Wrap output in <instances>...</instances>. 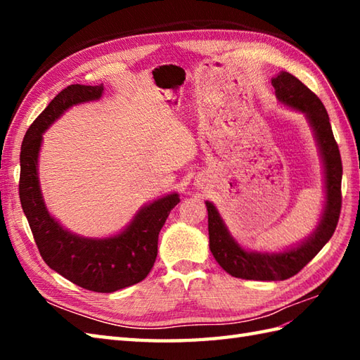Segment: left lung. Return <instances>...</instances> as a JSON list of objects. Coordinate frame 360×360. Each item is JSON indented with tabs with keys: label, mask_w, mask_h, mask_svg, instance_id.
<instances>
[{
	"label": "left lung",
	"mask_w": 360,
	"mask_h": 360,
	"mask_svg": "<svg viewBox=\"0 0 360 360\" xmlns=\"http://www.w3.org/2000/svg\"><path fill=\"white\" fill-rule=\"evenodd\" d=\"M271 82L278 103L302 112L312 129L323 167L325 201L319 223L311 235L294 246L278 252H258L243 248L229 232L215 204L205 201L212 255L227 274L244 280L277 281L300 272L330 241L338 226L342 205V159L323 103L309 88L286 71L275 75Z\"/></svg>",
	"instance_id": "8db88e82"
}]
</instances>
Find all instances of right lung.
Returning a JSON list of instances; mask_svg holds the SVG:
<instances>
[{
	"label": "right lung",
	"mask_w": 360,
	"mask_h": 360,
	"mask_svg": "<svg viewBox=\"0 0 360 360\" xmlns=\"http://www.w3.org/2000/svg\"><path fill=\"white\" fill-rule=\"evenodd\" d=\"M103 96V85H71L46 106L22 139L20 155V201L44 263L74 285L94 292H114L142 281L158 255L159 232L168 213L179 202L172 192L136 212L133 219L105 238H91L68 231L46 207L40 178L43 133L75 105L94 102Z\"/></svg>",
	"instance_id": "add662e5"
}]
</instances>
